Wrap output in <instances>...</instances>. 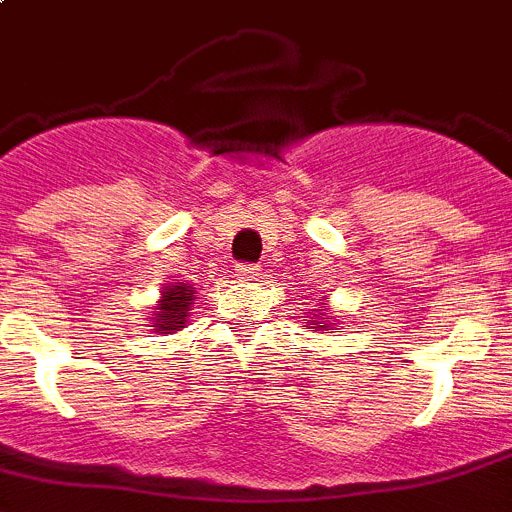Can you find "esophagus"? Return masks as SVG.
I'll list each match as a JSON object with an SVG mask.
<instances>
[{"mask_svg": "<svg viewBox=\"0 0 512 512\" xmlns=\"http://www.w3.org/2000/svg\"><path fill=\"white\" fill-rule=\"evenodd\" d=\"M260 268H257V265H239L237 268V273H234V278H237L239 283H252V281H257V278H260Z\"/></svg>", "mask_w": 512, "mask_h": 512, "instance_id": "esophagus-1", "label": "esophagus"}]
</instances>
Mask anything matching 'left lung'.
I'll return each instance as SVG.
<instances>
[{
    "label": "left lung",
    "instance_id": "8db88e82",
    "mask_svg": "<svg viewBox=\"0 0 512 512\" xmlns=\"http://www.w3.org/2000/svg\"><path fill=\"white\" fill-rule=\"evenodd\" d=\"M306 317H309V319L304 322V327L309 332H327V330H332V327H335V322H337V319L332 317V311L324 306V299H319L317 309L306 311Z\"/></svg>",
    "mask_w": 512,
    "mask_h": 512
}]
</instances>
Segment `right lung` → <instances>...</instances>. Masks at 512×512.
<instances>
[{
  "mask_svg": "<svg viewBox=\"0 0 512 512\" xmlns=\"http://www.w3.org/2000/svg\"><path fill=\"white\" fill-rule=\"evenodd\" d=\"M195 299L198 296H195L193 283H164V288L159 291L157 304L151 306L149 327H154V335H175V332H180L190 322Z\"/></svg>",
  "mask_w": 512,
  "mask_h": 512,
  "instance_id": "right-lung-1",
  "label": "right lung"
}]
</instances>
